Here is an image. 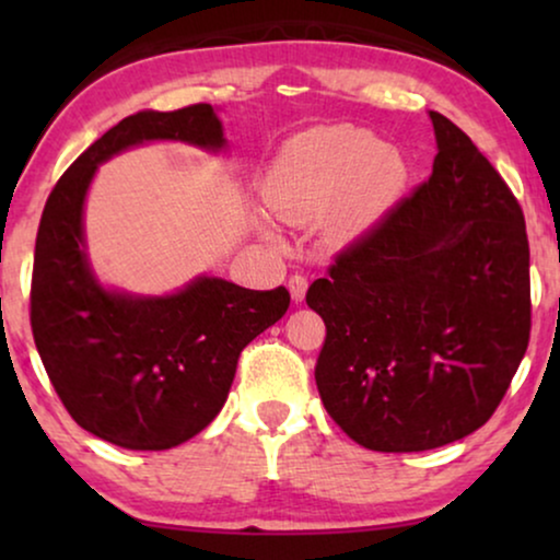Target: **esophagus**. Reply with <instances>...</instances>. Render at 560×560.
Instances as JSON below:
<instances>
[{"label": "esophagus", "instance_id": "34e87169", "mask_svg": "<svg viewBox=\"0 0 560 560\" xmlns=\"http://www.w3.org/2000/svg\"><path fill=\"white\" fill-rule=\"evenodd\" d=\"M288 288H290V295H293V301H303L305 290H308V278H305V275H301V272L290 275Z\"/></svg>", "mask_w": 560, "mask_h": 560}]
</instances>
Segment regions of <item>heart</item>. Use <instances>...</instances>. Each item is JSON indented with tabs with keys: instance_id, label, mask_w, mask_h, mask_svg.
Listing matches in <instances>:
<instances>
[{
	"instance_id": "1",
	"label": "heart",
	"mask_w": 560,
	"mask_h": 560,
	"mask_svg": "<svg viewBox=\"0 0 560 560\" xmlns=\"http://www.w3.org/2000/svg\"><path fill=\"white\" fill-rule=\"evenodd\" d=\"M408 183L400 152L370 129L320 127L290 140L267 175V203L280 219L305 224L326 217L334 236L372 224Z\"/></svg>"
}]
</instances>
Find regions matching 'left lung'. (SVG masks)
Segmentation results:
<instances>
[{
  "instance_id": "obj_1",
  "label": "left lung",
  "mask_w": 560,
  "mask_h": 560,
  "mask_svg": "<svg viewBox=\"0 0 560 560\" xmlns=\"http://www.w3.org/2000/svg\"><path fill=\"white\" fill-rule=\"evenodd\" d=\"M439 155L416 194L305 293L324 318L316 385L370 451L446 446L487 423L530 341V247L508 183L431 112Z\"/></svg>"
}]
</instances>
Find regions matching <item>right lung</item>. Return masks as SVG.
Listing matches in <instances>:
<instances>
[{"instance_id": "obj_1", "label": "right lung", "mask_w": 560, "mask_h": 560, "mask_svg": "<svg viewBox=\"0 0 560 560\" xmlns=\"http://www.w3.org/2000/svg\"><path fill=\"white\" fill-rule=\"evenodd\" d=\"M150 140L226 144L211 104L137 112L60 175L35 240L30 324L60 402L83 431L132 451H165L224 408L242 349L285 316V288L196 278L180 293L135 298L98 285L83 249V198L96 167Z\"/></svg>"}]
</instances>
